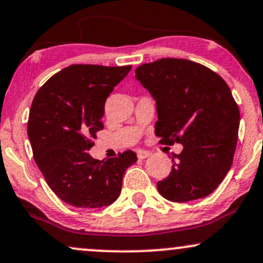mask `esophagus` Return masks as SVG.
Listing matches in <instances>:
<instances>
[{
    "mask_svg": "<svg viewBox=\"0 0 263 263\" xmlns=\"http://www.w3.org/2000/svg\"><path fill=\"white\" fill-rule=\"evenodd\" d=\"M151 156V152H148V151H143V149H140L137 152V157L140 159H144V158H147V157H149Z\"/></svg>",
    "mask_w": 263,
    "mask_h": 263,
    "instance_id": "1",
    "label": "esophagus"
}]
</instances>
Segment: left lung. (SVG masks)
Instances as JSON below:
<instances>
[{
    "mask_svg": "<svg viewBox=\"0 0 263 263\" xmlns=\"http://www.w3.org/2000/svg\"><path fill=\"white\" fill-rule=\"evenodd\" d=\"M136 79L156 100L155 134L163 144H183L172 171L157 183L177 203L209 195L222 182L236 149L240 111L230 87L206 66L163 58L136 69Z\"/></svg>",
    "mask_w": 263,
    "mask_h": 263,
    "instance_id": "obj_1",
    "label": "left lung"
}]
</instances>
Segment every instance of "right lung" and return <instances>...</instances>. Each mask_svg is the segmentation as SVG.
Instances as JSON below:
<instances>
[{
  "label": "right lung",
  "mask_w": 263,
  "mask_h": 263,
  "mask_svg": "<svg viewBox=\"0 0 263 263\" xmlns=\"http://www.w3.org/2000/svg\"><path fill=\"white\" fill-rule=\"evenodd\" d=\"M131 65L74 64L53 75L33 99L28 119L33 157L45 182L64 203L77 208L112 204L122 178L137 161L132 151L108 159L92 158L105 101Z\"/></svg>",
  "instance_id": "1"
}]
</instances>
